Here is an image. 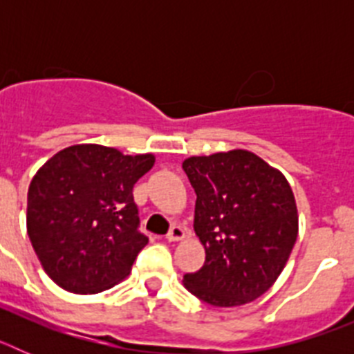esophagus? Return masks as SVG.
<instances>
[{
  "mask_svg": "<svg viewBox=\"0 0 354 354\" xmlns=\"http://www.w3.org/2000/svg\"><path fill=\"white\" fill-rule=\"evenodd\" d=\"M184 237H186V228L180 227V225H174L167 234L168 241H180Z\"/></svg>",
  "mask_w": 354,
  "mask_h": 354,
  "instance_id": "esophagus-1",
  "label": "esophagus"
}]
</instances>
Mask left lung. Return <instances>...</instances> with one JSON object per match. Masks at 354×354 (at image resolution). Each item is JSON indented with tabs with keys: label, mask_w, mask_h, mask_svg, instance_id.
<instances>
[{
	"label": "left lung",
	"mask_w": 354,
	"mask_h": 354,
	"mask_svg": "<svg viewBox=\"0 0 354 354\" xmlns=\"http://www.w3.org/2000/svg\"><path fill=\"white\" fill-rule=\"evenodd\" d=\"M183 170L196 193L195 232L205 248L184 286L212 306H239L274 283L298 237L289 183L248 150L193 156Z\"/></svg>",
	"instance_id": "1"
}]
</instances>
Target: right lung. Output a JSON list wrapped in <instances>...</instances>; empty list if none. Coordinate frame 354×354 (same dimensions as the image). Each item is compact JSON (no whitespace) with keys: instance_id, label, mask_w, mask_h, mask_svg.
Wrapping results in <instances>:
<instances>
[{"instance_id":"right-lung-1","label":"right lung","mask_w":354,"mask_h":354,"mask_svg":"<svg viewBox=\"0 0 354 354\" xmlns=\"http://www.w3.org/2000/svg\"><path fill=\"white\" fill-rule=\"evenodd\" d=\"M152 165V154L74 145L37 171L28 189V236L53 282L95 294L129 274L149 243L133 187Z\"/></svg>"}]
</instances>
